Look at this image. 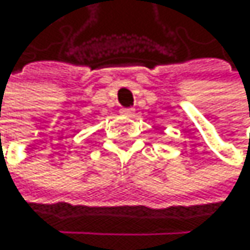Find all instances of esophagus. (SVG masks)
I'll return each instance as SVG.
<instances>
[{"label": "esophagus", "mask_w": 250, "mask_h": 250, "mask_svg": "<svg viewBox=\"0 0 250 250\" xmlns=\"http://www.w3.org/2000/svg\"><path fill=\"white\" fill-rule=\"evenodd\" d=\"M120 114L124 115V117H130V115H133V109H132V108H123V109L120 111Z\"/></svg>", "instance_id": "1"}]
</instances>
